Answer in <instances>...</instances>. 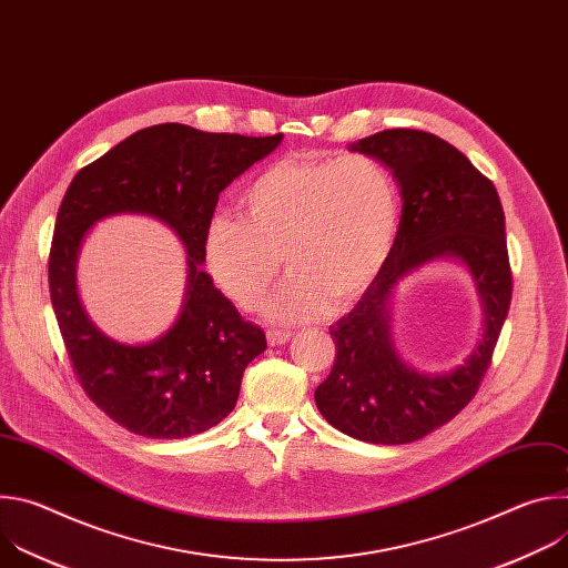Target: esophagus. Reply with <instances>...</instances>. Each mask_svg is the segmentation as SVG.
Listing matches in <instances>:
<instances>
[{"instance_id": "1", "label": "esophagus", "mask_w": 568, "mask_h": 568, "mask_svg": "<svg viewBox=\"0 0 568 568\" xmlns=\"http://www.w3.org/2000/svg\"><path fill=\"white\" fill-rule=\"evenodd\" d=\"M290 339H292V333H290V331H270V333H267L270 346H281V344H285V342H290Z\"/></svg>"}]
</instances>
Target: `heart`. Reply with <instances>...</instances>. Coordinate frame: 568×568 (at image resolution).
<instances>
[{"label": "heart", "mask_w": 568, "mask_h": 568, "mask_svg": "<svg viewBox=\"0 0 568 568\" xmlns=\"http://www.w3.org/2000/svg\"><path fill=\"white\" fill-rule=\"evenodd\" d=\"M240 215L215 213L204 258L217 287L242 310H258L281 276L270 314L278 321L346 312L386 265L399 226V191L379 159L351 152L285 156L240 193Z\"/></svg>", "instance_id": "obj_1"}]
</instances>
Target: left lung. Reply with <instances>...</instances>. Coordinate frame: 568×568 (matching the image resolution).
Masks as SVG:
<instances>
[{"label": "left lung", "mask_w": 568, "mask_h": 568, "mask_svg": "<svg viewBox=\"0 0 568 568\" xmlns=\"http://www.w3.org/2000/svg\"><path fill=\"white\" fill-rule=\"evenodd\" d=\"M351 150L393 173L402 215L390 256L331 337L335 364L314 399L342 434L373 445L420 440L460 414L493 362L513 298L506 217L495 184L445 139L423 130H382ZM456 257L473 274L484 303V337L454 372L427 376L404 365L389 339V298L407 273Z\"/></svg>", "instance_id": "1"}]
</instances>
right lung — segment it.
Here are the masks:
<instances>
[{"mask_svg": "<svg viewBox=\"0 0 568 568\" xmlns=\"http://www.w3.org/2000/svg\"><path fill=\"white\" fill-rule=\"evenodd\" d=\"M182 123L143 128L78 171L58 209L49 290L73 373L97 407L123 429L159 440L189 438L224 420L242 373L267 348L202 270L204 229L220 193L281 143ZM141 212L169 223L190 254L187 294L174 326L150 345L105 338L77 298L82 240L103 216Z\"/></svg>", "mask_w": 568, "mask_h": 568, "instance_id": "1", "label": "right lung"}]
</instances>
